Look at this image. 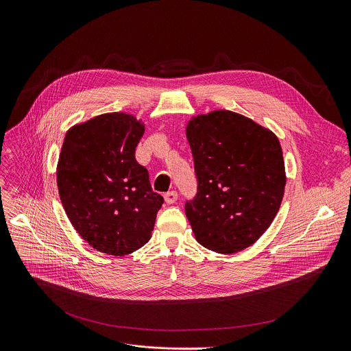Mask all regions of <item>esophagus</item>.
<instances>
[{
	"label": "esophagus",
	"instance_id": "esophagus-1",
	"mask_svg": "<svg viewBox=\"0 0 351 351\" xmlns=\"http://www.w3.org/2000/svg\"><path fill=\"white\" fill-rule=\"evenodd\" d=\"M164 199H165V202L168 203V204H173L176 200H178V193L176 192H168V193H165V196H164Z\"/></svg>",
	"mask_w": 351,
	"mask_h": 351
}]
</instances>
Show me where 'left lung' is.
<instances>
[{
    "label": "left lung",
    "instance_id": "8db88e82",
    "mask_svg": "<svg viewBox=\"0 0 351 351\" xmlns=\"http://www.w3.org/2000/svg\"><path fill=\"white\" fill-rule=\"evenodd\" d=\"M197 195L186 217L204 247L231 254L256 242L273 222L285 186L277 136L249 117L214 110L189 120Z\"/></svg>",
    "mask_w": 351,
    "mask_h": 351
}]
</instances>
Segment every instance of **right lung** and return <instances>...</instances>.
<instances>
[{
    "label": "right lung",
    "instance_id": "1",
    "mask_svg": "<svg viewBox=\"0 0 351 351\" xmlns=\"http://www.w3.org/2000/svg\"><path fill=\"white\" fill-rule=\"evenodd\" d=\"M144 130L133 114L105 113L73 125L61 145V204L81 238L112 256L130 254L149 241L164 203L136 161Z\"/></svg>",
    "mask_w": 351,
    "mask_h": 351
}]
</instances>
